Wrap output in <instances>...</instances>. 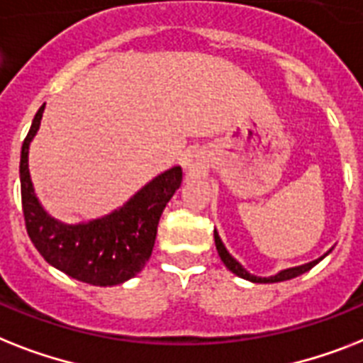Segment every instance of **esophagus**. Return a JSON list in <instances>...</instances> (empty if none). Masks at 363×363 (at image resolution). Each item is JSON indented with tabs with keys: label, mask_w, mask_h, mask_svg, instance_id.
I'll return each mask as SVG.
<instances>
[{
	"label": "esophagus",
	"mask_w": 363,
	"mask_h": 363,
	"mask_svg": "<svg viewBox=\"0 0 363 363\" xmlns=\"http://www.w3.org/2000/svg\"><path fill=\"white\" fill-rule=\"evenodd\" d=\"M182 166H184V169H190V172L197 169L199 167V155L196 151H188L182 158Z\"/></svg>",
	"instance_id": "obj_1"
}]
</instances>
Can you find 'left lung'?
I'll use <instances>...</instances> for the list:
<instances>
[{"label":"left lung","mask_w":363,"mask_h":363,"mask_svg":"<svg viewBox=\"0 0 363 363\" xmlns=\"http://www.w3.org/2000/svg\"><path fill=\"white\" fill-rule=\"evenodd\" d=\"M214 242H216L218 255H220V259L223 261V264H225V267H228L229 270L235 274V276H238V278H242V279H248V281H252V284H278V281H287V279H293V278H296V276H300V274H304V272H308V270H311L315 264L320 263V261H323V259H325L330 252H332V250H328L325 255H320V257L315 259V261H309V263L300 264V267L285 268V270H279V272L274 274V276H268V278H261V276L250 274L248 270L242 267V264L238 263L237 259L233 257L231 253L228 252V248L223 246L222 238H220V235H218L216 229H214Z\"/></svg>","instance_id":"8db88e82"}]
</instances>
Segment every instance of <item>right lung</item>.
<instances>
[{"instance_id": "add662e5", "label": "right lung", "mask_w": 363, "mask_h": 363, "mask_svg": "<svg viewBox=\"0 0 363 363\" xmlns=\"http://www.w3.org/2000/svg\"><path fill=\"white\" fill-rule=\"evenodd\" d=\"M43 113L40 106L20 155L22 208L29 238L52 267L70 278L99 287L125 284L151 257L162 212L182 182L181 166L156 175L110 214L89 222H59L44 211L29 175V145L40 128Z\"/></svg>"}]
</instances>
